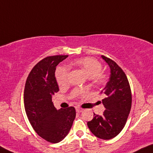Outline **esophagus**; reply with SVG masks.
Masks as SVG:
<instances>
[{"mask_svg": "<svg viewBox=\"0 0 153 153\" xmlns=\"http://www.w3.org/2000/svg\"><path fill=\"white\" fill-rule=\"evenodd\" d=\"M82 111H83V109H82V108H79V107H76V112L80 113V112H82Z\"/></svg>", "mask_w": 153, "mask_h": 153, "instance_id": "1", "label": "esophagus"}]
</instances>
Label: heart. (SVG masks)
<instances>
[{"mask_svg":"<svg viewBox=\"0 0 153 153\" xmlns=\"http://www.w3.org/2000/svg\"><path fill=\"white\" fill-rule=\"evenodd\" d=\"M73 65L85 71L88 78L97 84H103L105 80V75L101 72V63L94 58L84 57L74 60ZM56 82L60 87H66L69 84V69L59 67L56 71Z\"/></svg>","mask_w":153,"mask_h":153,"instance_id":"obj_1","label":"heart"}]
</instances>
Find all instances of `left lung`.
<instances>
[{
  "label": "left lung",
  "mask_w": 153,
  "mask_h": 153,
  "mask_svg": "<svg viewBox=\"0 0 153 153\" xmlns=\"http://www.w3.org/2000/svg\"><path fill=\"white\" fill-rule=\"evenodd\" d=\"M110 68V77L101 93L105 95L102 103L105 107L103 115L94 113V118L87 122L88 128L97 137L110 140L122 131L131 108L132 96L126 74L114 61L101 56Z\"/></svg>",
  "instance_id": "1"
}]
</instances>
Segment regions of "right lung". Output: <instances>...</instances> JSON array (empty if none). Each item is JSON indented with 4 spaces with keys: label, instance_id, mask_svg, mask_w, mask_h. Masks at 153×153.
Masks as SVG:
<instances>
[{
    "label": "right lung",
    "instance_id": "1",
    "mask_svg": "<svg viewBox=\"0 0 153 153\" xmlns=\"http://www.w3.org/2000/svg\"><path fill=\"white\" fill-rule=\"evenodd\" d=\"M68 55L48 56L39 62L28 75L24 91L26 114L33 129L48 142L57 143L67 136L76 111L74 107L57 110L52 101L59 91L56 67Z\"/></svg>",
    "mask_w": 153,
    "mask_h": 153
}]
</instances>
